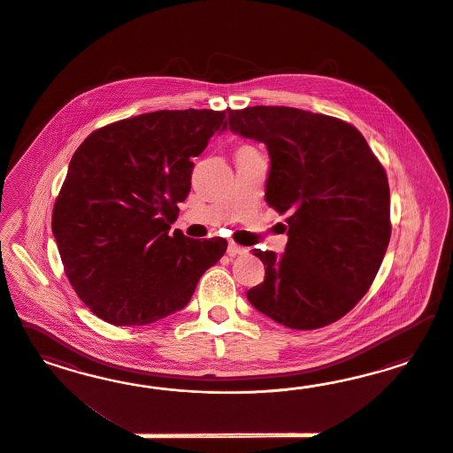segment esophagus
<instances>
[{"instance_id":"obj_1","label":"esophagus","mask_w":453,"mask_h":453,"mask_svg":"<svg viewBox=\"0 0 453 453\" xmlns=\"http://www.w3.org/2000/svg\"><path fill=\"white\" fill-rule=\"evenodd\" d=\"M247 252H249L247 247L237 246L235 242H229V246H227V254L229 256H244Z\"/></svg>"}]
</instances>
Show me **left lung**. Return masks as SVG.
Returning <instances> with one entry per match:
<instances>
[{
	"mask_svg": "<svg viewBox=\"0 0 453 453\" xmlns=\"http://www.w3.org/2000/svg\"><path fill=\"white\" fill-rule=\"evenodd\" d=\"M222 131L264 142L265 201L288 212L286 252L254 249L265 265L249 302L288 329L329 326L371 288L390 241L384 167L354 126L284 106L227 110Z\"/></svg>",
	"mask_w": 453,
	"mask_h": 453,
	"instance_id": "8db88e82",
	"label": "left lung"
}]
</instances>
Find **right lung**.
<instances>
[{"mask_svg":"<svg viewBox=\"0 0 453 453\" xmlns=\"http://www.w3.org/2000/svg\"><path fill=\"white\" fill-rule=\"evenodd\" d=\"M226 111H156L108 124L82 141L53 209L69 282L104 322L146 326L184 309L227 241L169 234L191 191L192 157Z\"/></svg>","mask_w":453,"mask_h":453,"instance_id":"right-lung-1","label":"right lung"}]
</instances>
